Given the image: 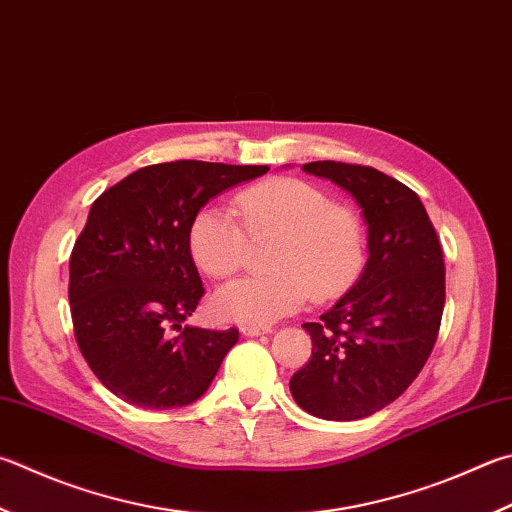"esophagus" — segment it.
<instances>
[{
	"label": "esophagus",
	"mask_w": 512,
	"mask_h": 512,
	"mask_svg": "<svg viewBox=\"0 0 512 512\" xmlns=\"http://www.w3.org/2000/svg\"><path fill=\"white\" fill-rule=\"evenodd\" d=\"M241 333L248 338H255V336H264V333H271L268 327H257V324H241Z\"/></svg>",
	"instance_id": "esophagus-1"
}]
</instances>
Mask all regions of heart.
Returning a JSON list of instances; mask_svg holds the SVG:
<instances>
[{"label":"heart","instance_id":"b5f03b06","mask_svg":"<svg viewBox=\"0 0 512 512\" xmlns=\"http://www.w3.org/2000/svg\"><path fill=\"white\" fill-rule=\"evenodd\" d=\"M235 212L203 206L190 221V255L212 280H228L248 262L250 240L277 237L268 255L273 273L221 288L215 309L226 320L268 324L300 311L313 297L338 300L367 266V228L356 210L295 176H275L235 197Z\"/></svg>","mask_w":512,"mask_h":512}]
</instances>
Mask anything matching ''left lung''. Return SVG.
Returning a JSON list of instances; mask_svg holds the SVG:
<instances>
[{"instance_id":"left-lung-1","label":"left lung","mask_w":512,"mask_h":512,"mask_svg":"<svg viewBox=\"0 0 512 512\" xmlns=\"http://www.w3.org/2000/svg\"><path fill=\"white\" fill-rule=\"evenodd\" d=\"M362 208L369 262L320 322H304L311 360L291 378L295 403L327 421H356L396 401L430 358L445 304L443 250L421 199L376 167L313 161Z\"/></svg>"}]
</instances>
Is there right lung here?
<instances>
[{
	"label": "right lung",
	"mask_w": 512,
	"mask_h": 512,
	"mask_svg": "<svg viewBox=\"0 0 512 512\" xmlns=\"http://www.w3.org/2000/svg\"><path fill=\"white\" fill-rule=\"evenodd\" d=\"M266 165L174 161L141 167L94 201L69 259L76 342L111 394L147 410L206 392L239 331L183 327L206 293L192 262L194 212Z\"/></svg>",
	"instance_id": "obj_1"
}]
</instances>
